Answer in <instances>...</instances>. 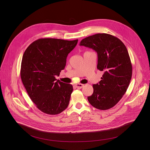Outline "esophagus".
<instances>
[{"label":"esophagus","instance_id":"obj_1","mask_svg":"<svg viewBox=\"0 0 150 150\" xmlns=\"http://www.w3.org/2000/svg\"><path fill=\"white\" fill-rule=\"evenodd\" d=\"M83 86H84V85H83V84H82V83H77V84L75 85L76 88H78V89L82 88Z\"/></svg>","mask_w":150,"mask_h":150}]
</instances>
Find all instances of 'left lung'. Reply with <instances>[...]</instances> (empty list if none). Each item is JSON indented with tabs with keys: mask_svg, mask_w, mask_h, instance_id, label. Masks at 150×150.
Instances as JSON below:
<instances>
[{
	"mask_svg": "<svg viewBox=\"0 0 150 150\" xmlns=\"http://www.w3.org/2000/svg\"><path fill=\"white\" fill-rule=\"evenodd\" d=\"M79 45L97 53V69L104 71L101 80L93 85L89 103L99 110L112 108L126 92L132 78V63L126 46L118 38L105 33L85 38Z\"/></svg>",
	"mask_w": 150,
	"mask_h": 150,
	"instance_id": "8db88e82",
	"label": "left lung"
}]
</instances>
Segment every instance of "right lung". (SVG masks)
<instances>
[{"label": "right lung", "instance_id": "obj_1", "mask_svg": "<svg viewBox=\"0 0 150 150\" xmlns=\"http://www.w3.org/2000/svg\"><path fill=\"white\" fill-rule=\"evenodd\" d=\"M78 41L40 38L25 50L21 62V80L31 100L42 112L56 115L68 106L72 85L55 77L65 68L67 56Z\"/></svg>", "mask_w": 150, "mask_h": 150}]
</instances>
